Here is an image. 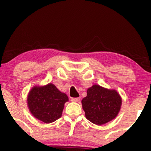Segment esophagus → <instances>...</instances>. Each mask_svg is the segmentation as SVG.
<instances>
[{
  "label": "esophagus",
  "mask_w": 151,
  "mask_h": 151,
  "mask_svg": "<svg viewBox=\"0 0 151 151\" xmlns=\"http://www.w3.org/2000/svg\"><path fill=\"white\" fill-rule=\"evenodd\" d=\"M79 100H80V98H79V97L71 99V101H73V102H78V101H79Z\"/></svg>",
  "instance_id": "1"
}]
</instances>
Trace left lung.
<instances>
[{"instance_id":"left-lung-1","label":"left lung","mask_w":151,"mask_h":151,"mask_svg":"<svg viewBox=\"0 0 151 151\" xmlns=\"http://www.w3.org/2000/svg\"><path fill=\"white\" fill-rule=\"evenodd\" d=\"M87 95L81 100L86 119L96 125H103L115 119L122 104V99L115 89L99 84L88 88Z\"/></svg>"}]
</instances>
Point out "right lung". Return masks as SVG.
<instances>
[{"label":"right lung","instance_id":"obj_1","mask_svg":"<svg viewBox=\"0 0 151 151\" xmlns=\"http://www.w3.org/2000/svg\"><path fill=\"white\" fill-rule=\"evenodd\" d=\"M69 101L67 94L55 84L32 86L27 97L29 111L37 120L50 124L62 116L65 104Z\"/></svg>","mask_w":151,"mask_h":151}]
</instances>
